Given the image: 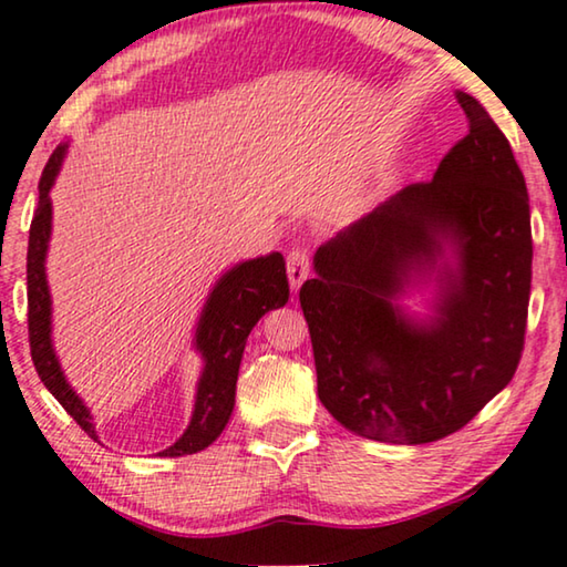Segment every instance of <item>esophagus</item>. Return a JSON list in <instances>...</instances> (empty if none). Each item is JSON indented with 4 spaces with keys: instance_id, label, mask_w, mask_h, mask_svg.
I'll return each instance as SVG.
<instances>
[{
    "instance_id": "34e87169",
    "label": "esophagus",
    "mask_w": 567,
    "mask_h": 567,
    "mask_svg": "<svg viewBox=\"0 0 567 567\" xmlns=\"http://www.w3.org/2000/svg\"><path fill=\"white\" fill-rule=\"evenodd\" d=\"M286 274H289L291 289L299 291V286L309 278V252L303 248H291L286 256Z\"/></svg>"
}]
</instances>
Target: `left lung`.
<instances>
[{"mask_svg":"<svg viewBox=\"0 0 567 567\" xmlns=\"http://www.w3.org/2000/svg\"><path fill=\"white\" fill-rule=\"evenodd\" d=\"M467 135L432 182L401 188L315 252L301 286L327 412L360 437L424 445L465 426L519 365L532 289L529 196L471 94ZM432 282L433 315L400 299Z\"/></svg>","mask_w":567,"mask_h":567,"instance_id":"1","label":"left lung"}]
</instances>
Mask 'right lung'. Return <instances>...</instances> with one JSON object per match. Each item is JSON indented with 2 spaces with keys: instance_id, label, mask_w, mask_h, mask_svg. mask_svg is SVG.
<instances>
[{
  "instance_id": "right-lung-1",
  "label": "right lung",
  "mask_w": 567,
  "mask_h": 567,
  "mask_svg": "<svg viewBox=\"0 0 567 567\" xmlns=\"http://www.w3.org/2000/svg\"><path fill=\"white\" fill-rule=\"evenodd\" d=\"M69 143L59 145L48 158L43 176L38 184V209L30 225L28 243V332L30 355L35 371L45 389L59 399V404L69 412L76 424L92 440H100L94 426V416L71 383L59 363L53 348V301L48 289L45 256L53 229V204L51 188L61 174ZM289 301V278H286V260L281 252L243 260L217 278L196 322L194 350L202 355V375L196 383L192 422L174 445L158 453L161 457H182L199 453L209 447L235 409V383L245 342L258 319L270 309L284 307Z\"/></svg>"
}]
</instances>
